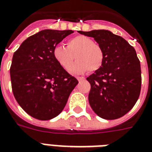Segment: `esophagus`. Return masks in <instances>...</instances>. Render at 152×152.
Wrapping results in <instances>:
<instances>
[{
  "label": "esophagus",
  "instance_id": "obj_1",
  "mask_svg": "<svg viewBox=\"0 0 152 152\" xmlns=\"http://www.w3.org/2000/svg\"><path fill=\"white\" fill-rule=\"evenodd\" d=\"M76 79L78 80V81H82V80H85V77H83V76H77Z\"/></svg>",
  "mask_w": 152,
  "mask_h": 152
}]
</instances>
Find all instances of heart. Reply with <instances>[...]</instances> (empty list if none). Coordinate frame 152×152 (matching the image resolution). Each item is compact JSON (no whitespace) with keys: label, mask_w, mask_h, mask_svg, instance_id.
<instances>
[{"label":"heart","mask_w":152,"mask_h":152,"mask_svg":"<svg viewBox=\"0 0 152 152\" xmlns=\"http://www.w3.org/2000/svg\"><path fill=\"white\" fill-rule=\"evenodd\" d=\"M53 56L58 64L68 69L75 56L77 61L69 68L72 73H82L89 70L94 72L104 63V53L100 45L84 35H78L69 39L64 45H56L53 48Z\"/></svg>","instance_id":"heart-1"}]
</instances>
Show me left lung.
Segmentation results:
<instances>
[{
  "instance_id": "left-lung-1",
  "label": "left lung",
  "mask_w": 152,
  "mask_h": 152,
  "mask_svg": "<svg viewBox=\"0 0 152 152\" xmlns=\"http://www.w3.org/2000/svg\"><path fill=\"white\" fill-rule=\"evenodd\" d=\"M92 37L103 48L104 63L86 80L90 83L89 103L99 117L120 118L136 104L141 86L140 61L127 41L108 30L79 31Z\"/></svg>"
}]
</instances>
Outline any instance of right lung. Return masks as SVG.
I'll list each match as a JSON object with an SVG mask.
<instances>
[{"mask_svg": "<svg viewBox=\"0 0 152 152\" xmlns=\"http://www.w3.org/2000/svg\"><path fill=\"white\" fill-rule=\"evenodd\" d=\"M72 30L45 29L28 37L14 53L10 74L12 91L24 110L47 121L58 116L78 80L53 56V48Z\"/></svg>", "mask_w": 152, "mask_h": 152, "instance_id": "1", "label": "right lung"}]
</instances>
